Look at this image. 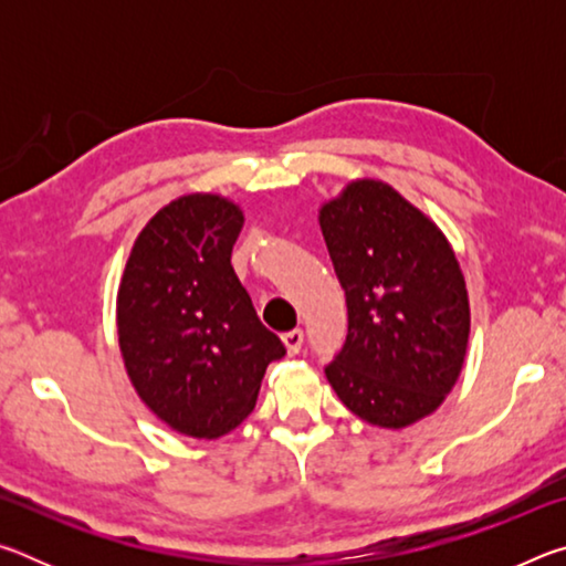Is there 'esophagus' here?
Segmentation results:
<instances>
[{
	"label": "esophagus",
	"mask_w": 566,
	"mask_h": 566,
	"mask_svg": "<svg viewBox=\"0 0 566 566\" xmlns=\"http://www.w3.org/2000/svg\"><path fill=\"white\" fill-rule=\"evenodd\" d=\"M282 342H284V347H286V352L292 354H300V349H302V344H304V332L302 329H292V332H286L284 337H282Z\"/></svg>",
	"instance_id": "34e87169"
}]
</instances>
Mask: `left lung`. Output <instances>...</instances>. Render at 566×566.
Wrapping results in <instances>:
<instances>
[{"label": "left lung", "mask_w": 566, "mask_h": 566, "mask_svg": "<svg viewBox=\"0 0 566 566\" xmlns=\"http://www.w3.org/2000/svg\"><path fill=\"white\" fill-rule=\"evenodd\" d=\"M347 296V342L327 369L352 415L405 429L454 389L469 344V294L452 244L381 179H352L319 207Z\"/></svg>", "instance_id": "8db88e82"}]
</instances>
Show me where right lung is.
Masks as SVG:
<instances>
[{
  "label": "right lung",
  "instance_id": "1",
  "mask_svg": "<svg viewBox=\"0 0 566 566\" xmlns=\"http://www.w3.org/2000/svg\"><path fill=\"white\" fill-rule=\"evenodd\" d=\"M242 207L212 191L171 199L134 239L117 292L124 369L151 415L219 439L256 405L284 344L256 317L232 266Z\"/></svg>",
  "mask_w": 566,
  "mask_h": 566
}]
</instances>
